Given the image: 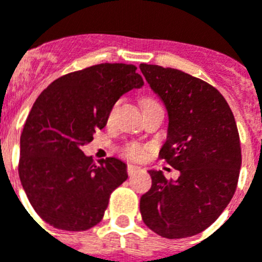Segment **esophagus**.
Masks as SVG:
<instances>
[{
	"label": "esophagus",
	"mask_w": 262,
	"mask_h": 262,
	"mask_svg": "<svg viewBox=\"0 0 262 262\" xmlns=\"http://www.w3.org/2000/svg\"><path fill=\"white\" fill-rule=\"evenodd\" d=\"M127 171H128L129 175H134L135 172L140 171V167L139 166H135V165H128V167H127Z\"/></svg>",
	"instance_id": "esophagus-1"
}]
</instances>
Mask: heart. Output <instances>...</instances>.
Instances as JSON below:
<instances>
[{"instance_id": "obj_1", "label": "heart", "mask_w": 262, "mask_h": 262, "mask_svg": "<svg viewBox=\"0 0 262 262\" xmlns=\"http://www.w3.org/2000/svg\"><path fill=\"white\" fill-rule=\"evenodd\" d=\"M154 100H151V99H144L143 101H142V105L146 104V103H152ZM123 154L126 155V157L131 158V159H142V158H144V155H146V151H144V148L140 144L138 143H128L127 146H124V148H123Z\"/></svg>"}]
</instances>
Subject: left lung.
<instances>
[{
  "label": "left lung",
  "instance_id": "left-lung-1",
  "mask_svg": "<svg viewBox=\"0 0 262 262\" xmlns=\"http://www.w3.org/2000/svg\"><path fill=\"white\" fill-rule=\"evenodd\" d=\"M139 68L167 110L159 157L179 171L177 179L148 171L152 185L140 198V214L162 237H191L209 228L234 194L241 168L237 124L225 97L204 80L159 66Z\"/></svg>",
  "mask_w": 262,
  "mask_h": 262
}]
</instances>
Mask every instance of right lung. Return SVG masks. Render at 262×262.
Instances as JSON below:
<instances>
[{"label":"right lung","instance_id":"add662e5","mask_svg":"<svg viewBox=\"0 0 262 262\" xmlns=\"http://www.w3.org/2000/svg\"><path fill=\"white\" fill-rule=\"evenodd\" d=\"M144 81L131 64H97L58 77L41 92L19 139L18 174L36 213L53 228L81 232L101 221L127 178L118 158L95 163L81 151L104 128L116 101Z\"/></svg>","mask_w":262,"mask_h":262}]
</instances>
